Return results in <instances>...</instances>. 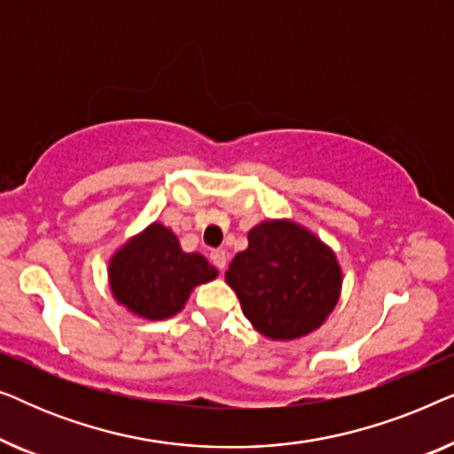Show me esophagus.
<instances>
[{"label": "esophagus", "mask_w": 454, "mask_h": 454, "mask_svg": "<svg viewBox=\"0 0 454 454\" xmlns=\"http://www.w3.org/2000/svg\"><path fill=\"white\" fill-rule=\"evenodd\" d=\"M210 262H213V266H216L219 270H225L227 254L223 250H213V252H210Z\"/></svg>", "instance_id": "obj_1"}]
</instances>
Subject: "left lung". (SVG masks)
I'll list each match as a JSON object with an SVG mask.
<instances>
[{
    "label": "left lung",
    "mask_w": 454,
    "mask_h": 454,
    "mask_svg": "<svg viewBox=\"0 0 454 454\" xmlns=\"http://www.w3.org/2000/svg\"><path fill=\"white\" fill-rule=\"evenodd\" d=\"M246 318L270 339H297L318 328L340 291L334 254L289 221L260 223L247 233V250L225 272Z\"/></svg>",
    "instance_id": "obj_1"
}]
</instances>
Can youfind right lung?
<instances>
[{
  "instance_id": "obj_1",
  "label": "right lung",
  "mask_w": 454,
  "mask_h": 454,
  "mask_svg": "<svg viewBox=\"0 0 454 454\" xmlns=\"http://www.w3.org/2000/svg\"><path fill=\"white\" fill-rule=\"evenodd\" d=\"M215 277L207 258L182 252L176 235L159 223L123 246L109 266L117 301L148 320L179 312L190 291Z\"/></svg>"
}]
</instances>
